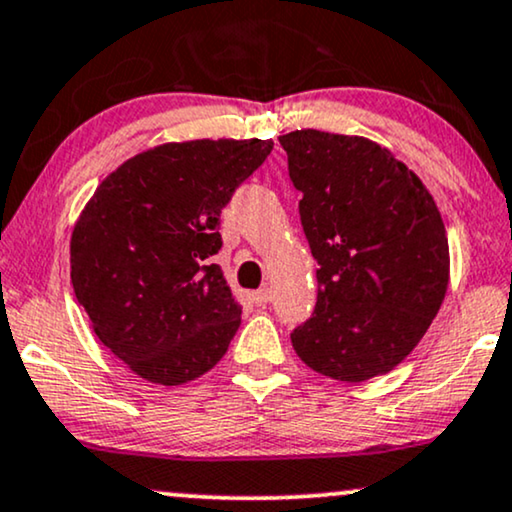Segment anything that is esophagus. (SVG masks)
<instances>
[{"mask_svg": "<svg viewBox=\"0 0 512 512\" xmlns=\"http://www.w3.org/2000/svg\"><path fill=\"white\" fill-rule=\"evenodd\" d=\"M250 300L257 304V307H267L271 302V288H260L255 293H250Z\"/></svg>", "mask_w": 512, "mask_h": 512, "instance_id": "esophagus-1", "label": "esophagus"}]
</instances>
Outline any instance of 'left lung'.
I'll use <instances>...</instances> for the list:
<instances>
[{"instance_id": "1", "label": "left lung", "mask_w": 512, "mask_h": 512, "mask_svg": "<svg viewBox=\"0 0 512 512\" xmlns=\"http://www.w3.org/2000/svg\"><path fill=\"white\" fill-rule=\"evenodd\" d=\"M316 264V307L290 333L316 373L361 383L392 371L430 328L449 286L435 200L387 148L295 129L278 137Z\"/></svg>"}]
</instances>
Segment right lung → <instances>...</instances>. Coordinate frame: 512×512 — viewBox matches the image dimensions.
Returning <instances> with one entry per match:
<instances>
[{"label":"right lung","instance_id":"add662e5","mask_svg":"<svg viewBox=\"0 0 512 512\" xmlns=\"http://www.w3.org/2000/svg\"><path fill=\"white\" fill-rule=\"evenodd\" d=\"M274 148L198 139L134 155L77 219L70 278L94 333L134 373L181 385L208 373L241 326L212 255L222 210Z\"/></svg>","mask_w":512,"mask_h":512}]
</instances>
